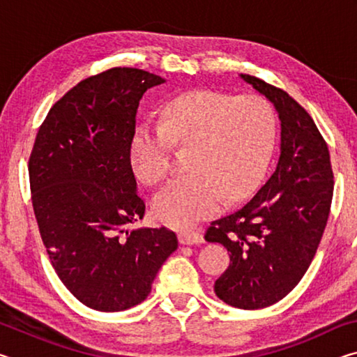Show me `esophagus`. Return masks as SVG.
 <instances>
[{
    "mask_svg": "<svg viewBox=\"0 0 357 357\" xmlns=\"http://www.w3.org/2000/svg\"><path fill=\"white\" fill-rule=\"evenodd\" d=\"M178 238H179V243L184 244V245L203 244L204 243L203 234L198 233V231H181L178 234Z\"/></svg>",
    "mask_w": 357,
    "mask_h": 357,
    "instance_id": "1",
    "label": "esophagus"
}]
</instances>
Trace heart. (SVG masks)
I'll list each match as a JSON object with an SVG mask.
<instances>
[{"label":"heart","instance_id":"1","mask_svg":"<svg viewBox=\"0 0 357 357\" xmlns=\"http://www.w3.org/2000/svg\"><path fill=\"white\" fill-rule=\"evenodd\" d=\"M274 137V112L261 98L195 89L168 100L160 123L137 126L129 162L142 183L159 185L170 173L173 146L189 148V174L173 179L154 200L157 219L187 228L215 214L223 200L243 202L257 189Z\"/></svg>","mask_w":357,"mask_h":357}]
</instances>
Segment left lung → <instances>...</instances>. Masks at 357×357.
<instances>
[{
  "label": "left lung",
  "mask_w": 357,
  "mask_h": 357,
  "mask_svg": "<svg viewBox=\"0 0 357 357\" xmlns=\"http://www.w3.org/2000/svg\"><path fill=\"white\" fill-rule=\"evenodd\" d=\"M241 78L279 113L280 157L257 195L211 223L204 239L229 252V266L214 285L217 298L257 310L285 298L309 269L328 223L334 173L328 144L305 108L257 77Z\"/></svg>",
  "instance_id": "1"
}]
</instances>
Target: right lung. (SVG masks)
Segmentation results:
<instances>
[{
  "label": "right lung",
  "mask_w": 357,
  "mask_h": 357,
  "mask_svg": "<svg viewBox=\"0 0 357 357\" xmlns=\"http://www.w3.org/2000/svg\"><path fill=\"white\" fill-rule=\"evenodd\" d=\"M165 80L135 68L88 77L50 108L29 155L42 243L66 288L89 309L121 312L151 293L178 249L172 229L137 228L144 202L129 162L143 94Z\"/></svg>",
  "instance_id": "add662e5"
}]
</instances>
